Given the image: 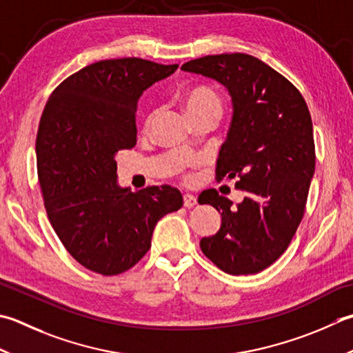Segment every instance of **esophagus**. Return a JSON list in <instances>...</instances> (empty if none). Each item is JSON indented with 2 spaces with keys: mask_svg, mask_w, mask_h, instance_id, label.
<instances>
[{
  "mask_svg": "<svg viewBox=\"0 0 353 353\" xmlns=\"http://www.w3.org/2000/svg\"><path fill=\"white\" fill-rule=\"evenodd\" d=\"M197 203V199L196 196L190 194V192H186V194H183V205L186 206V208H192Z\"/></svg>",
  "mask_w": 353,
  "mask_h": 353,
  "instance_id": "1",
  "label": "esophagus"
}]
</instances>
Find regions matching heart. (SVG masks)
<instances>
[{
	"mask_svg": "<svg viewBox=\"0 0 353 353\" xmlns=\"http://www.w3.org/2000/svg\"><path fill=\"white\" fill-rule=\"evenodd\" d=\"M183 108L186 114L191 119V117H196L200 114H217L219 117L222 116L223 113V103L222 99H220V96L212 92L211 88H206V87H197V88H192L190 90L188 93L183 96ZM157 112H151L147 119H145L143 123V130L148 131L150 127L153 125V122L156 119Z\"/></svg>",
	"mask_w": 353,
	"mask_h": 353,
	"instance_id": "1",
	"label": "heart"
}]
</instances>
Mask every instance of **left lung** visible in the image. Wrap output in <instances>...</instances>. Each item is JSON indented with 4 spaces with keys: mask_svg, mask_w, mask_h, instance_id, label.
<instances>
[{
    "mask_svg": "<svg viewBox=\"0 0 353 353\" xmlns=\"http://www.w3.org/2000/svg\"><path fill=\"white\" fill-rule=\"evenodd\" d=\"M222 84L232 119L220 148L216 176L237 179L246 191L237 206L216 190L200 192L212 205L219 231L200 250L231 275L257 274L286 251L299 228L315 171L314 128L301 93L263 61L245 53L211 54L182 65Z\"/></svg>",
    "mask_w": 353,
    "mask_h": 353,
    "instance_id": "1",
    "label": "left lung"
}]
</instances>
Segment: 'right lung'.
I'll return each mask as SVG.
<instances>
[{
	"mask_svg": "<svg viewBox=\"0 0 353 353\" xmlns=\"http://www.w3.org/2000/svg\"><path fill=\"white\" fill-rule=\"evenodd\" d=\"M177 64L107 59L61 82L48 98L37 134L44 206L72 257L93 272L117 275L151 246L156 223L183 205L170 185L137 192L117 183L116 154L136 145V105Z\"/></svg>",
	"mask_w": 353,
	"mask_h": 353,
	"instance_id": "obj_1",
	"label": "right lung"
}]
</instances>
